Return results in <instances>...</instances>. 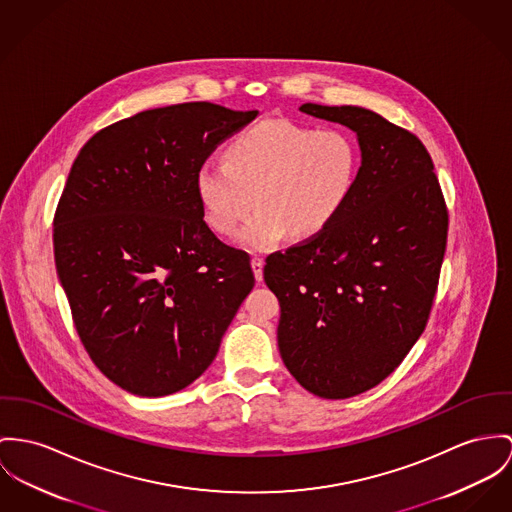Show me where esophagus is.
<instances>
[{
  "label": "esophagus",
  "instance_id": "obj_1",
  "mask_svg": "<svg viewBox=\"0 0 512 512\" xmlns=\"http://www.w3.org/2000/svg\"><path fill=\"white\" fill-rule=\"evenodd\" d=\"M263 259L261 257H253L251 259V269H253V275H255V280L257 282H261L263 280Z\"/></svg>",
  "mask_w": 512,
  "mask_h": 512
}]
</instances>
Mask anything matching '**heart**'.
I'll list each match as a JSON object with an SVG mask.
<instances>
[{
  "instance_id": "b5f03b06",
  "label": "heart",
  "mask_w": 512,
  "mask_h": 512,
  "mask_svg": "<svg viewBox=\"0 0 512 512\" xmlns=\"http://www.w3.org/2000/svg\"><path fill=\"white\" fill-rule=\"evenodd\" d=\"M360 167L347 130L315 128L286 118L261 120L228 144L226 161H204L195 191L204 222L220 236L237 234L251 251H273L290 234L314 237L347 206Z\"/></svg>"
}]
</instances>
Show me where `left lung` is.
Segmentation results:
<instances>
[{"instance_id":"1","label":"left lung","mask_w":512,"mask_h":512,"mask_svg":"<svg viewBox=\"0 0 512 512\" xmlns=\"http://www.w3.org/2000/svg\"><path fill=\"white\" fill-rule=\"evenodd\" d=\"M356 134L353 195L317 236L267 257L278 351L308 392L347 399L386 380L425 331L448 212L421 140L374 111L300 107Z\"/></svg>"}]
</instances>
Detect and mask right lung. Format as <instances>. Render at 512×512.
<instances>
[{"label":"right lung","mask_w":512,"mask_h":512,"mask_svg":"<svg viewBox=\"0 0 512 512\" xmlns=\"http://www.w3.org/2000/svg\"><path fill=\"white\" fill-rule=\"evenodd\" d=\"M259 111L181 103L97 132L54 216V261L95 366L142 397L175 394L212 364L255 286L249 255L206 226L195 173Z\"/></svg>","instance_id":"right-lung-1"}]
</instances>
